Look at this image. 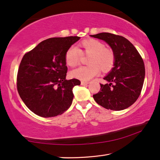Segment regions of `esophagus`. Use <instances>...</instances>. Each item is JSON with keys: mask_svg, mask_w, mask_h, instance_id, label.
<instances>
[{"mask_svg": "<svg viewBox=\"0 0 160 160\" xmlns=\"http://www.w3.org/2000/svg\"><path fill=\"white\" fill-rule=\"evenodd\" d=\"M89 82H87V81H81V85H88Z\"/></svg>", "mask_w": 160, "mask_h": 160, "instance_id": "obj_1", "label": "esophagus"}]
</instances>
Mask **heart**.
Instances as JSON below:
<instances>
[{"label":"heart","instance_id":"heart-1","mask_svg":"<svg viewBox=\"0 0 160 160\" xmlns=\"http://www.w3.org/2000/svg\"><path fill=\"white\" fill-rule=\"evenodd\" d=\"M79 49L70 47L65 55L68 66L75 67L80 63L82 55L89 56L88 66L79 67L72 70L71 76L76 79L87 81L99 74L101 68L103 72H108L112 68L115 62V55L112 48L105 47L102 42L94 39L83 40L78 44Z\"/></svg>","mask_w":160,"mask_h":160}]
</instances>
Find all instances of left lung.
Segmentation results:
<instances>
[{
	"label": "left lung",
	"instance_id": "8db88e82",
	"mask_svg": "<svg viewBox=\"0 0 160 160\" xmlns=\"http://www.w3.org/2000/svg\"><path fill=\"white\" fill-rule=\"evenodd\" d=\"M90 36L106 42L115 55L114 67L104 78L109 83L100 84V91L94 94L93 98L107 109H125L134 104L141 93L145 74L141 56L122 36L108 32Z\"/></svg>",
	"mask_w": 160,
	"mask_h": 160
}]
</instances>
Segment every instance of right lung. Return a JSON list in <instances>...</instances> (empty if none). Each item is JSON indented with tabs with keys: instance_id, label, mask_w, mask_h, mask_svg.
<instances>
[{
	"instance_id": "obj_1",
	"label": "right lung",
	"mask_w": 160,
	"mask_h": 160,
	"mask_svg": "<svg viewBox=\"0 0 160 160\" xmlns=\"http://www.w3.org/2000/svg\"><path fill=\"white\" fill-rule=\"evenodd\" d=\"M79 37H53L40 42L24 55L19 66L17 88L29 110L42 117L61 115L73 99L72 88L78 79H66L67 50Z\"/></svg>"
}]
</instances>
